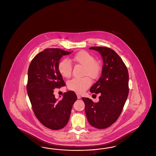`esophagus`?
Wrapping results in <instances>:
<instances>
[{
    "label": "esophagus",
    "instance_id": "34e87169",
    "mask_svg": "<svg viewBox=\"0 0 156 156\" xmlns=\"http://www.w3.org/2000/svg\"><path fill=\"white\" fill-rule=\"evenodd\" d=\"M76 96H77V98H78V99H80V98H81V97L80 95H79V94H76Z\"/></svg>",
    "mask_w": 156,
    "mask_h": 156
}]
</instances>
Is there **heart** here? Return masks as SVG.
Instances as JSON below:
<instances>
[{"mask_svg": "<svg viewBox=\"0 0 156 156\" xmlns=\"http://www.w3.org/2000/svg\"><path fill=\"white\" fill-rule=\"evenodd\" d=\"M73 60L83 66V75L89 76L91 79L96 80L101 74L102 66L100 62L95 60L94 57L87 51H82L75 54ZM58 70L63 77L69 78L72 73L73 65L69 60L63 59L59 62ZM89 77L72 79L68 82V88L77 93L84 92L91 85V81Z\"/></svg>", "mask_w": 156, "mask_h": 156, "instance_id": "b5f03b06", "label": "heart"}]
</instances>
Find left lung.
<instances>
[{"mask_svg":"<svg viewBox=\"0 0 156 156\" xmlns=\"http://www.w3.org/2000/svg\"><path fill=\"white\" fill-rule=\"evenodd\" d=\"M102 56L104 65L102 75L91 87L90 91L100 93L99 101L93 102L82 97L85 102L86 117L91 126L106 129L119 118L129 95L128 70L122 59L110 48L92 47Z\"/></svg>","mask_w":156,"mask_h":156,"instance_id":"1","label":"left lung"}]
</instances>
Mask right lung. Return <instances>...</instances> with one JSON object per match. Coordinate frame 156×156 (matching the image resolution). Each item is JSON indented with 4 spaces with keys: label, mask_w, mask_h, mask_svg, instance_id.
I'll use <instances>...</instances> for the list:
<instances>
[{
    "label": "right lung",
    "mask_w": 156,
    "mask_h": 156,
    "mask_svg": "<svg viewBox=\"0 0 156 156\" xmlns=\"http://www.w3.org/2000/svg\"><path fill=\"white\" fill-rule=\"evenodd\" d=\"M70 53L61 49H45L32 59L27 71V89L34 113L41 123L54 130L66 126L77 99L73 91L65 92L60 100L54 94L55 88L66 85L58 70L59 60Z\"/></svg>",
    "instance_id": "1"
}]
</instances>
